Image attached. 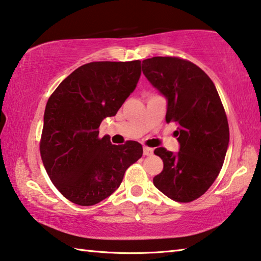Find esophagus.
Segmentation results:
<instances>
[{
	"instance_id": "34e87169",
	"label": "esophagus",
	"mask_w": 261,
	"mask_h": 261,
	"mask_svg": "<svg viewBox=\"0 0 261 261\" xmlns=\"http://www.w3.org/2000/svg\"><path fill=\"white\" fill-rule=\"evenodd\" d=\"M144 155H152L153 154V148L151 147H147V146H144Z\"/></svg>"
}]
</instances>
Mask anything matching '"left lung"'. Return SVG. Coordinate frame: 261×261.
<instances>
[{
	"label": "left lung",
	"instance_id": "1",
	"mask_svg": "<svg viewBox=\"0 0 261 261\" xmlns=\"http://www.w3.org/2000/svg\"><path fill=\"white\" fill-rule=\"evenodd\" d=\"M143 73L167 100V123H175L179 151L155 148L163 170L155 188L179 202L202 196L218 177L229 145V126L211 78L191 62L178 57H152L141 63Z\"/></svg>",
	"mask_w": 261,
	"mask_h": 261
}]
</instances>
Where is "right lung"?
Returning a JSON list of instances; mask_svg holds the SVG:
<instances>
[{"mask_svg":"<svg viewBox=\"0 0 261 261\" xmlns=\"http://www.w3.org/2000/svg\"><path fill=\"white\" fill-rule=\"evenodd\" d=\"M140 73V61L92 62L70 73L48 99L41 159L53 184L73 204L106 199L143 155L137 141L113 145L108 137H98L101 122L116 115Z\"/></svg>","mask_w":261,"mask_h":261,"instance_id":"1","label":"right lung"}]
</instances>
